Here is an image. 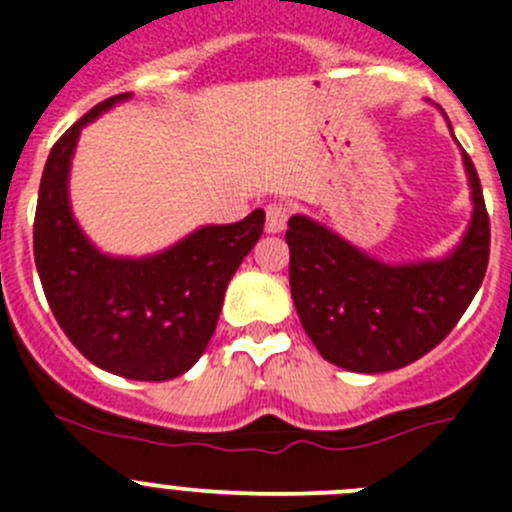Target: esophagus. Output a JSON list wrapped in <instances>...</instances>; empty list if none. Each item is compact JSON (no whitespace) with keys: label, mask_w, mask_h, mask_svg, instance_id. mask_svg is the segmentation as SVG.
Segmentation results:
<instances>
[{"label":"esophagus","mask_w":512,"mask_h":512,"mask_svg":"<svg viewBox=\"0 0 512 512\" xmlns=\"http://www.w3.org/2000/svg\"><path fill=\"white\" fill-rule=\"evenodd\" d=\"M286 218H289V213H286L284 206H279V203H269V206H266V233L284 231Z\"/></svg>","instance_id":"1"}]
</instances>
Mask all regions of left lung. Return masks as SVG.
<instances>
[{
  "label": "left lung",
  "instance_id": "8db88e82",
  "mask_svg": "<svg viewBox=\"0 0 512 512\" xmlns=\"http://www.w3.org/2000/svg\"><path fill=\"white\" fill-rule=\"evenodd\" d=\"M462 165L470 221L460 241L437 259L387 264L304 213L289 218L291 299L326 362L359 374L407 367L435 349L465 314L488 269L490 221L465 150Z\"/></svg>",
  "mask_w": 512,
  "mask_h": 512
}]
</instances>
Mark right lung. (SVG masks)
<instances>
[{
    "instance_id": "add662e5",
    "label": "right lung",
    "mask_w": 512,
    "mask_h": 512,
    "mask_svg": "<svg viewBox=\"0 0 512 512\" xmlns=\"http://www.w3.org/2000/svg\"><path fill=\"white\" fill-rule=\"evenodd\" d=\"M130 97L102 100L50 150L34 213V264L57 324L95 367L165 382L206 352L228 281L261 238L266 213L198 226L148 256L100 251L72 213V158L82 128Z\"/></svg>"
}]
</instances>
